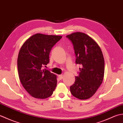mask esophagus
<instances>
[{"instance_id":"esophagus-1","label":"esophagus","mask_w":123,"mask_h":123,"mask_svg":"<svg viewBox=\"0 0 123 123\" xmlns=\"http://www.w3.org/2000/svg\"><path fill=\"white\" fill-rule=\"evenodd\" d=\"M58 78L60 80H62V79H63V75H58Z\"/></svg>"}]
</instances>
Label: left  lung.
Segmentation results:
<instances>
[{"label":"left lung","instance_id":"1","mask_svg":"<svg viewBox=\"0 0 123 123\" xmlns=\"http://www.w3.org/2000/svg\"><path fill=\"white\" fill-rule=\"evenodd\" d=\"M73 44L75 63L82 66L74 83L70 86L73 96L79 99L90 98L103 81L105 61L101 50L87 34L76 32L66 36Z\"/></svg>","mask_w":123,"mask_h":123}]
</instances>
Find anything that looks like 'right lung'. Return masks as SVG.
<instances>
[{
	"instance_id": "1",
	"label": "right lung",
	"mask_w": 123,
	"mask_h": 123,
	"mask_svg": "<svg viewBox=\"0 0 123 123\" xmlns=\"http://www.w3.org/2000/svg\"><path fill=\"white\" fill-rule=\"evenodd\" d=\"M62 36L37 33L25 42L17 58L19 78L26 91L36 98L51 96L57 86L56 75L43 69L49 62L52 48Z\"/></svg>"
}]
</instances>
